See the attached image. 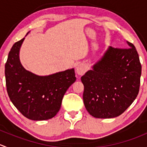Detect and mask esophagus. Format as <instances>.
<instances>
[{"label": "esophagus", "mask_w": 147, "mask_h": 147, "mask_svg": "<svg viewBox=\"0 0 147 147\" xmlns=\"http://www.w3.org/2000/svg\"><path fill=\"white\" fill-rule=\"evenodd\" d=\"M76 72L79 75H82L86 72V67L83 64H80L76 67Z\"/></svg>", "instance_id": "1"}]
</instances>
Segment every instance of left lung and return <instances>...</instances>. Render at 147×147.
Returning <instances> with one entry per match:
<instances>
[{
	"mask_svg": "<svg viewBox=\"0 0 147 147\" xmlns=\"http://www.w3.org/2000/svg\"><path fill=\"white\" fill-rule=\"evenodd\" d=\"M109 47L100 60L81 78L85 108L98 119L117 117L131 105L140 86L142 65L134 45Z\"/></svg>",
	"mask_w": 147,
	"mask_h": 147,
	"instance_id": "8db88e82",
	"label": "left lung"
}]
</instances>
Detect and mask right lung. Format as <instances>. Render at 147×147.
Masks as SVG:
<instances>
[{
    "label": "right lung",
    "mask_w": 147,
    "mask_h": 147,
    "mask_svg": "<svg viewBox=\"0 0 147 147\" xmlns=\"http://www.w3.org/2000/svg\"><path fill=\"white\" fill-rule=\"evenodd\" d=\"M24 39L16 42L8 53L5 65L7 92L23 116L34 121L48 120L56 116L64 95L76 80L75 69L47 76H39L25 69L19 60Z\"/></svg>",
    "instance_id": "1"
}]
</instances>
